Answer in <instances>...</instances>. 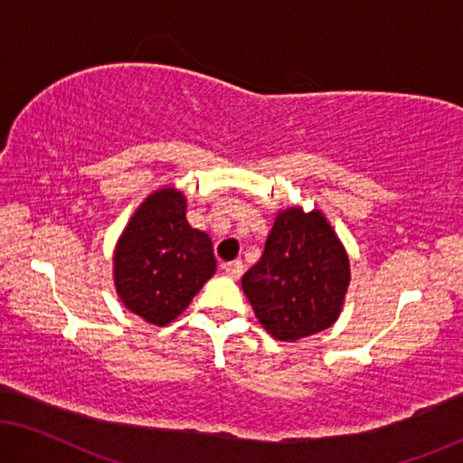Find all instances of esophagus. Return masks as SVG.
<instances>
[{"instance_id": "obj_1", "label": "esophagus", "mask_w": 463, "mask_h": 463, "mask_svg": "<svg viewBox=\"0 0 463 463\" xmlns=\"http://www.w3.org/2000/svg\"><path fill=\"white\" fill-rule=\"evenodd\" d=\"M224 274L231 276V279H239L241 274H243V261H229V264H224Z\"/></svg>"}]
</instances>
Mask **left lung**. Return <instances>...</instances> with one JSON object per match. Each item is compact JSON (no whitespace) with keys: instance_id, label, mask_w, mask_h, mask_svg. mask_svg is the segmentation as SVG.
Instances as JSON below:
<instances>
[{"instance_id":"8db88e82","label":"left lung","mask_w":463,"mask_h":463,"mask_svg":"<svg viewBox=\"0 0 463 463\" xmlns=\"http://www.w3.org/2000/svg\"><path fill=\"white\" fill-rule=\"evenodd\" d=\"M349 280L347 251L324 213L287 208L241 285L268 335L293 343L333 326Z\"/></svg>"}]
</instances>
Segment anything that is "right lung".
Returning a JSON list of instances; mask_svg holds the SVG:
<instances>
[{"label": "right lung", "instance_id": "right-lung-1", "mask_svg": "<svg viewBox=\"0 0 463 463\" xmlns=\"http://www.w3.org/2000/svg\"><path fill=\"white\" fill-rule=\"evenodd\" d=\"M216 272L212 239L191 229L187 199L164 187L137 208L114 251L116 293L145 322L165 326Z\"/></svg>", "mask_w": 463, "mask_h": 463}]
</instances>
